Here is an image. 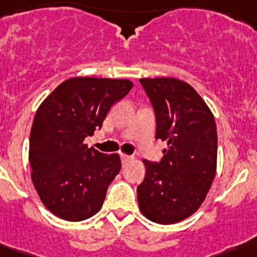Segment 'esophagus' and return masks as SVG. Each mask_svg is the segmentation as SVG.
I'll list each match as a JSON object with an SVG mask.
<instances>
[{
	"label": "esophagus",
	"instance_id": "1",
	"mask_svg": "<svg viewBox=\"0 0 257 257\" xmlns=\"http://www.w3.org/2000/svg\"><path fill=\"white\" fill-rule=\"evenodd\" d=\"M122 162L123 164H128V162H131V161L134 160V157H131V156H126V154H122Z\"/></svg>",
	"mask_w": 257,
	"mask_h": 257
}]
</instances>
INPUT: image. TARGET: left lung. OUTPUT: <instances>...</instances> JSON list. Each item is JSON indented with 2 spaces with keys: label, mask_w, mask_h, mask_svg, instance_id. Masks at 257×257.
Masks as SVG:
<instances>
[{
  "label": "left lung",
  "mask_w": 257,
  "mask_h": 257,
  "mask_svg": "<svg viewBox=\"0 0 257 257\" xmlns=\"http://www.w3.org/2000/svg\"><path fill=\"white\" fill-rule=\"evenodd\" d=\"M156 115V139L168 143L160 162L143 161L139 209L158 224L192 216L209 192L217 165L213 114L192 85L173 77L139 79Z\"/></svg>",
  "instance_id": "8db88e82"
}]
</instances>
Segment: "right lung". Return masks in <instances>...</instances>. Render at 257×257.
Masks as SVG:
<instances>
[{"mask_svg": "<svg viewBox=\"0 0 257 257\" xmlns=\"http://www.w3.org/2000/svg\"><path fill=\"white\" fill-rule=\"evenodd\" d=\"M131 88L126 79L72 77L40 104L29 138L32 181L57 217L83 221L100 210L120 158L88 149L84 139Z\"/></svg>", "mask_w": 257, "mask_h": 257, "instance_id": "add662e5", "label": "right lung"}]
</instances>
